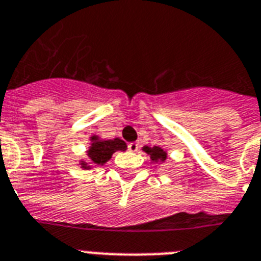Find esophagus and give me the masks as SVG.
Wrapping results in <instances>:
<instances>
[{"label": "esophagus", "mask_w": 261, "mask_h": 261, "mask_svg": "<svg viewBox=\"0 0 261 261\" xmlns=\"http://www.w3.org/2000/svg\"><path fill=\"white\" fill-rule=\"evenodd\" d=\"M128 149L130 152H137V150H139V144H137V142H130L128 145Z\"/></svg>", "instance_id": "34e87169"}]
</instances>
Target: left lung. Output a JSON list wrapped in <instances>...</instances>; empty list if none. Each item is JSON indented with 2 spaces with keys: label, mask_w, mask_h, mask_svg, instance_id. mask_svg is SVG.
<instances>
[{
  "label": "left lung",
  "mask_w": 261,
  "mask_h": 261,
  "mask_svg": "<svg viewBox=\"0 0 261 261\" xmlns=\"http://www.w3.org/2000/svg\"><path fill=\"white\" fill-rule=\"evenodd\" d=\"M142 150H144L146 154L150 155L152 162H165L166 161V158H168V153H166V150H164L161 146H153V148H150V146L145 145L142 148Z\"/></svg>",
  "instance_id": "1"
}]
</instances>
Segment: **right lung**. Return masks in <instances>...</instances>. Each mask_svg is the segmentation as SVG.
I'll list each match as a JSON object with an SVG mask.
<instances>
[{
    "label": "right lung",
    "instance_id": "right-lung-1",
    "mask_svg": "<svg viewBox=\"0 0 261 261\" xmlns=\"http://www.w3.org/2000/svg\"><path fill=\"white\" fill-rule=\"evenodd\" d=\"M91 144L87 150L88 161H80V168L91 169L92 166L104 165L112 158V154L116 152L126 150V144L121 139L116 137L113 140H101L99 136L93 135L90 139Z\"/></svg>",
    "mask_w": 261,
    "mask_h": 261
}]
</instances>
